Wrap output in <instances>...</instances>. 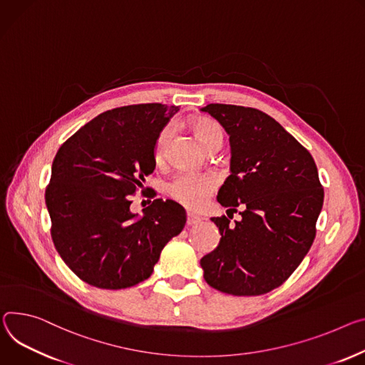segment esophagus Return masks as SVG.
<instances>
[{
  "mask_svg": "<svg viewBox=\"0 0 365 365\" xmlns=\"http://www.w3.org/2000/svg\"><path fill=\"white\" fill-rule=\"evenodd\" d=\"M201 217L200 215H195L193 212H187V225H196L201 222Z\"/></svg>",
  "mask_w": 365,
  "mask_h": 365,
  "instance_id": "obj_1",
  "label": "esophagus"
}]
</instances>
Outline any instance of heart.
I'll list each match as a JSON object with an SVG mask.
<instances>
[{"label": "heart", "mask_w": 365, "mask_h": 365, "mask_svg": "<svg viewBox=\"0 0 365 365\" xmlns=\"http://www.w3.org/2000/svg\"><path fill=\"white\" fill-rule=\"evenodd\" d=\"M192 130L196 140L201 145L208 150L212 145H221L224 140L222 126L211 119L201 118L192 125ZM170 138V128H164L154 145V160L160 163L164 155V148ZM217 186L215 179L211 175H197V173H179L169 183V193L175 201L187 207V208H200L202 207L208 197L212 195Z\"/></svg>", "instance_id": "heart-1"}]
</instances>
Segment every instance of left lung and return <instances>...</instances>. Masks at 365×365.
Returning a JSON list of instances; mask_svg holds the SVG:
<instances>
[{"label":"left lung","mask_w":365,"mask_h":365,"mask_svg":"<svg viewBox=\"0 0 365 365\" xmlns=\"http://www.w3.org/2000/svg\"><path fill=\"white\" fill-rule=\"evenodd\" d=\"M230 135L231 175L217 200L240 221L212 217L221 240L201 259L205 281L233 295L282 285L316 237L323 186L312 154L269 115L236 105L202 108ZM230 217V215H228Z\"/></svg>","instance_id":"1"}]
</instances>
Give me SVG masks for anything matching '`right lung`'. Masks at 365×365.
Segmentation results:
<instances>
[{"label": "right lung", "mask_w": 365, "mask_h": 365, "mask_svg": "<svg viewBox=\"0 0 365 365\" xmlns=\"http://www.w3.org/2000/svg\"><path fill=\"white\" fill-rule=\"evenodd\" d=\"M176 112L161 103L106 110L59 147L45 192L51 236L81 281L103 289L137 285L183 230L186 212L175 201L154 200L143 218L129 210L130 195L155 169L160 130Z\"/></svg>", "instance_id": "right-lung-1"}]
</instances>
